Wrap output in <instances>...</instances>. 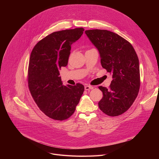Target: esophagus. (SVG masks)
I'll return each mask as SVG.
<instances>
[{
	"instance_id": "esophagus-1",
	"label": "esophagus",
	"mask_w": 159,
	"mask_h": 159,
	"mask_svg": "<svg viewBox=\"0 0 159 159\" xmlns=\"http://www.w3.org/2000/svg\"><path fill=\"white\" fill-rule=\"evenodd\" d=\"M84 88H85V90H90V89H93L94 87L91 85H85Z\"/></svg>"
}]
</instances>
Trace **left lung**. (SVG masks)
<instances>
[{"label": "left lung", "mask_w": 159, "mask_h": 159, "mask_svg": "<svg viewBox=\"0 0 159 159\" xmlns=\"http://www.w3.org/2000/svg\"><path fill=\"white\" fill-rule=\"evenodd\" d=\"M85 33L96 47L102 66L112 74L109 88L99 86L103 97L99 109L109 116L126 112L137 98L140 86L138 56L129 42L104 30H86Z\"/></svg>", "instance_id": "left-lung-1"}]
</instances>
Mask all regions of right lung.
Returning <instances> with one entry per match:
<instances>
[{"instance_id":"1","label":"right lung","mask_w":159,"mask_h":159,"mask_svg":"<svg viewBox=\"0 0 159 159\" xmlns=\"http://www.w3.org/2000/svg\"><path fill=\"white\" fill-rule=\"evenodd\" d=\"M83 28L56 31L40 40L31 53L28 81L39 109L49 118L62 121L75 112L84 86L63 85L59 70L66 66L71 45L83 34Z\"/></svg>"}]
</instances>
